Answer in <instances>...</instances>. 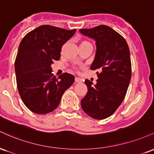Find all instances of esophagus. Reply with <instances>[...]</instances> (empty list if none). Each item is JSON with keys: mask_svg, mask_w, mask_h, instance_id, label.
Segmentation results:
<instances>
[{"mask_svg": "<svg viewBox=\"0 0 154 154\" xmlns=\"http://www.w3.org/2000/svg\"><path fill=\"white\" fill-rule=\"evenodd\" d=\"M82 81V79L80 77H75V82H81Z\"/></svg>", "mask_w": 154, "mask_h": 154, "instance_id": "obj_1", "label": "esophagus"}]
</instances>
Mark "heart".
I'll list each match as a JSON object with an SVG mask.
<instances>
[{
    "label": "heart",
    "mask_w": 154,
    "mask_h": 154,
    "mask_svg": "<svg viewBox=\"0 0 154 154\" xmlns=\"http://www.w3.org/2000/svg\"><path fill=\"white\" fill-rule=\"evenodd\" d=\"M86 43H89V42L86 41V40H82V41L80 43V45H83V44H86Z\"/></svg>",
    "instance_id": "1"
}]
</instances>
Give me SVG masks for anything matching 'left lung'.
I'll use <instances>...</instances> for the list:
<instances>
[{"mask_svg":"<svg viewBox=\"0 0 154 154\" xmlns=\"http://www.w3.org/2000/svg\"><path fill=\"white\" fill-rule=\"evenodd\" d=\"M79 32L95 40L96 53L91 69L97 70L98 77L95 85L85 81L88 93L81 106L93 119H106L114 114L127 93L132 74L130 49L125 38L108 26L82 29Z\"/></svg>","mask_w":154,"mask_h":154,"instance_id":"1","label":"left lung"}]
</instances>
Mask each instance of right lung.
<instances>
[{"instance_id": "right-lung-1", "label": "right lung", "mask_w": 154, "mask_h": 154, "mask_svg": "<svg viewBox=\"0 0 154 154\" xmlns=\"http://www.w3.org/2000/svg\"><path fill=\"white\" fill-rule=\"evenodd\" d=\"M75 32L42 25L27 33L19 44L14 63L17 88L23 103L35 114L56 109L75 81L66 72L56 78L51 64L59 60L63 45Z\"/></svg>"}]
</instances>
